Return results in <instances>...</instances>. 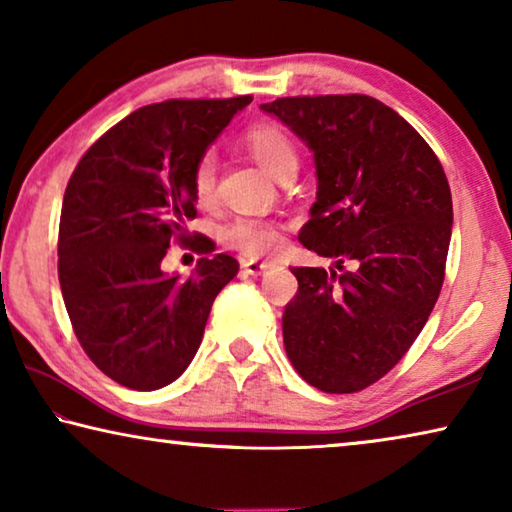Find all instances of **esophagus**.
<instances>
[{"mask_svg":"<svg viewBox=\"0 0 512 512\" xmlns=\"http://www.w3.org/2000/svg\"><path fill=\"white\" fill-rule=\"evenodd\" d=\"M271 262H262V259H241V269L248 273V276H262L266 269H271Z\"/></svg>","mask_w":512,"mask_h":512,"instance_id":"34e87169","label":"esophagus"}]
</instances>
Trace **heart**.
<instances>
[{"mask_svg": "<svg viewBox=\"0 0 512 512\" xmlns=\"http://www.w3.org/2000/svg\"><path fill=\"white\" fill-rule=\"evenodd\" d=\"M243 144H246L250 156L276 179L299 167V151H296L294 140L276 124L250 126L243 135ZM193 193L202 207H209L213 202V195H216V163H213L211 156L197 160L193 170ZM223 239L248 255H266L280 246L282 234L278 225L273 223L241 218L225 227Z\"/></svg>", "mask_w": 512, "mask_h": 512, "instance_id": "heart-1", "label": "heart"}]
</instances>
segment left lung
I'll list each match as a JSON object with an SVG mask.
<instances>
[{
	"label": "left lung",
	"instance_id": "left-lung-1",
	"mask_svg": "<svg viewBox=\"0 0 512 512\" xmlns=\"http://www.w3.org/2000/svg\"><path fill=\"white\" fill-rule=\"evenodd\" d=\"M259 108L312 151L317 200L299 241L341 271L292 269L299 292L282 315L287 356L319 391L356 393L407 354L439 299L451 186L414 126L377 98L292 96Z\"/></svg>",
	"mask_w": 512,
	"mask_h": 512
}]
</instances>
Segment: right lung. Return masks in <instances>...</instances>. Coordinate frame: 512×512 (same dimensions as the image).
Segmentation results:
<instances>
[{
    "instance_id": "right-lung-1",
    "label": "right lung",
    "mask_w": 512,
    "mask_h": 512,
    "mask_svg": "<svg viewBox=\"0 0 512 512\" xmlns=\"http://www.w3.org/2000/svg\"><path fill=\"white\" fill-rule=\"evenodd\" d=\"M250 96L165 101L135 110L94 142L68 181L59 220V285L82 349L117 384L156 391L200 349L211 305L239 273L202 257L190 278L165 273L172 239L195 218L193 170ZM211 253L213 241L197 236Z\"/></svg>"
}]
</instances>
